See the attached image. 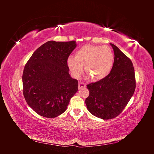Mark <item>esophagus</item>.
Listing matches in <instances>:
<instances>
[{
  "mask_svg": "<svg viewBox=\"0 0 154 154\" xmlns=\"http://www.w3.org/2000/svg\"><path fill=\"white\" fill-rule=\"evenodd\" d=\"M86 87L85 84L84 83H82V82H79V84H78V88H80V89H81V88H85Z\"/></svg>",
  "mask_w": 154,
  "mask_h": 154,
  "instance_id": "34e87169",
  "label": "esophagus"
}]
</instances>
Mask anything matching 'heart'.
<instances>
[{
    "label": "heart",
    "mask_w": 154,
    "mask_h": 154,
    "mask_svg": "<svg viewBox=\"0 0 154 154\" xmlns=\"http://www.w3.org/2000/svg\"><path fill=\"white\" fill-rule=\"evenodd\" d=\"M114 62V55L108 46L86 45L79 49L74 58L67 59V66L72 75L78 78L85 66V71L93 80H100L110 73Z\"/></svg>",
    "instance_id": "b5f03b06"
}]
</instances>
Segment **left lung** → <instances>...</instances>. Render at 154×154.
I'll return each instance as SVG.
<instances>
[{
	"instance_id": "1",
	"label": "left lung",
	"mask_w": 154,
	"mask_h": 154,
	"mask_svg": "<svg viewBox=\"0 0 154 154\" xmlns=\"http://www.w3.org/2000/svg\"><path fill=\"white\" fill-rule=\"evenodd\" d=\"M114 53V62L110 73L105 78L87 85L89 96L85 100L88 110L103 119L117 117L127 106L136 88L133 64L121 50L110 44Z\"/></svg>"
}]
</instances>
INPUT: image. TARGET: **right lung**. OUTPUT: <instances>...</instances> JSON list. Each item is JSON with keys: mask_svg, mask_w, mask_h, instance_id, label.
I'll return each instance as SVG.
<instances>
[{"mask_svg": "<svg viewBox=\"0 0 154 154\" xmlns=\"http://www.w3.org/2000/svg\"><path fill=\"white\" fill-rule=\"evenodd\" d=\"M75 41H48L32 54L22 75L23 94L31 108L41 116L54 118L66 110L78 89L69 73L67 59Z\"/></svg>", "mask_w": 154, "mask_h": 154, "instance_id": "obj_1", "label": "right lung"}]
</instances>
